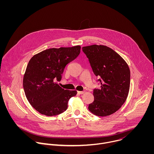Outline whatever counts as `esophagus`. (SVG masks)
I'll return each instance as SVG.
<instances>
[{
    "instance_id": "1",
    "label": "esophagus",
    "mask_w": 154,
    "mask_h": 154,
    "mask_svg": "<svg viewBox=\"0 0 154 154\" xmlns=\"http://www.w3.org/2000/svg\"><path fill=\"white\" fill-rule=\"evenodd\" d=\"M85 93V91H77V93L79 94H83V93Z\"/></svg>"
}]
</instances>
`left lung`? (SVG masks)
<instances>
[{
	"mask_svg": "<svg viewBox=\"0 0 154 154\" xmlns=\"http://www.w3.org/2000/svg\"><path fill=\"white\" fill-rule=\"evenodd\" d=\"M97 81L99 89L93 90L94 100L88 109L98 116L110 115L121 107L128 96L130 72L125 60L115 51L102 45L82 48Z\"/></svg>",
	"mask_w": 154,
	"mask_h": 154,
	"instance_id": "left-lung-1",
	"label": "left lung"
}]
</instances>
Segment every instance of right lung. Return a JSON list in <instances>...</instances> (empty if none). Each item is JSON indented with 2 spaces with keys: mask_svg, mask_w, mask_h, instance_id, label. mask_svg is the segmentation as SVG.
Listing matches in <instances>:
<instances>
[{
  "mask_svg": "<svg viewBox=\"0 0 154 154\" xmlns=\"http://www.w3.org/2000/svg\"><path fill=\"white\" fill-rule=\"evenodd\" d=\"M80 46L52 48L35 55L29 61L23 78L26 96L39 113L48 116L66 110L76 91L64 90L57 83L66 66L80 52Z\"/></svg>",
  "mask_w": 154,
  "mask_h": 154,
  "instance_id": "add662e5",
  "label": "right lung"
}]
</instances>
